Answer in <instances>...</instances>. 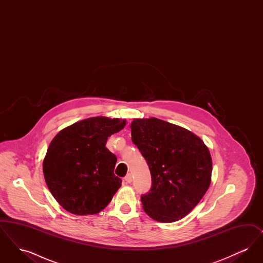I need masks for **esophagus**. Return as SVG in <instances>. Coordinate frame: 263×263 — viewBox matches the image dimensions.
<instances>
[{
	"label": "esophagus",
	"instance_id": "obj_1",
	"mask_svg": "<svg viewBox=\"0 0 263 263\" xmlns=\"http://www.w3.org/2000/svg\"><path fill=\"white\" fill-rule=\"evenodd\" d=\"M124 181H125L126 183H131L132 182V175H127L125 177H124Z\"/></svg>",
	"mask_w": 263,
	"mask_h": 263
}]
</instances>
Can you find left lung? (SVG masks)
Returning <instances> with one entry per match:
<instances>
[{"label": "left lung", "instance_id": "obj_1", "mask_svg": "<svg viewBox=\"0 0 263 263\" xmlns=\"http://www.w3.org/2000/svg\"><path fill=\"white\" fill-rule=\"evenodd\" d=\"M130 127L132 142L152 175L150 192L141 197L144 211L162 223L182 219L211 183L212 158L207 146L187 129L155 117L134 119Z\"/></svg>", "mask_w": 263, "mask_h": 263}]
</instances>
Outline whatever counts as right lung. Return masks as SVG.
Here are the masks:
<instances>
[{
	"mask_svg": "<svg viewBox=\"0 0 263 263\" xmlns=\"http://www.w3.org/2000/svg\"><path fill=\"white\" fill-rule=\"evenodd\" d=\"M125 125V119L90 117L53 138L43 160V175L51 194L65 210L93 215L111 201L121 179L114 175L116 157L105 144Z\"/></svg>",
	"mask_w": 263,
	"mask_h": 263,
	"instance_id": "1",
	"label": "right lung"
}]
</instances>
